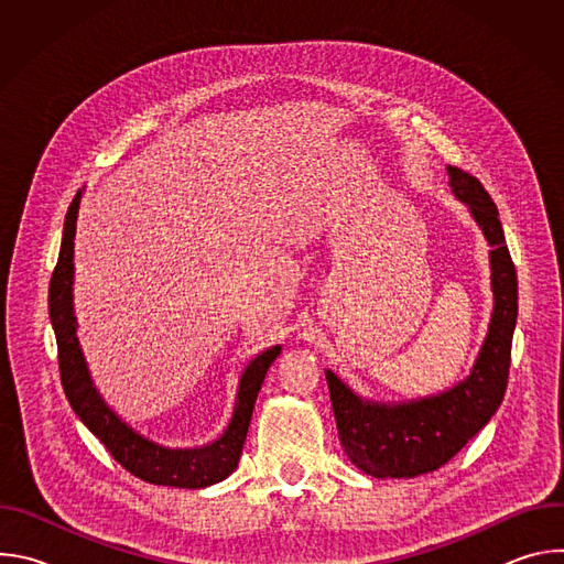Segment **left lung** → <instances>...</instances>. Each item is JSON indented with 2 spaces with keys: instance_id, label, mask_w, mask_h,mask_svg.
Returning a JSON list of instances; mask_svg holds the SVG:
<instances>
[{
  "instance_id": "8db88e82",
  "label": "left lung",
  "mask_w": 564,
  "mask_h": 564,
  "mask_svg": "<svg viewBox=\"0 0 564 564\" xmlns=\"http://www.w3.org/2000/svg\"><path fill=\"white\" fill-rule=\"evenodd\" d=\"M448 185L489 243L494 312L470 372L453 388L409 399L375 401L326 370L330 401L348 459L372 477H417L455 457L500 409L518 321V276L505 243L498 207L470 174L446 167Z\"/></svg>"
}]
</instances>
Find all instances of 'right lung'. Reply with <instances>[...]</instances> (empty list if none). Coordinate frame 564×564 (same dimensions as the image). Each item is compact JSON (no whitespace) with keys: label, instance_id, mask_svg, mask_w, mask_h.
<instances>
[{"label":"right lung","instance_id":"obj_1","mask_svg":"<svg viewBox=\"0 0 564 564\" xmlns=\"http://www.w3.org/2000/svg\"><path fill=\"white\" fill-rule=\"evenodd\" d=\"M83 194L85 189H79L68 205L62 231V248L48 285V314L57 341L59 375L68 404L75 415L85 422V426L109 448L113 459L131 475L160 487H212L231 475L238 466L259 390L270 366L281 355V344L259 352L248 361L246 370L240 372L229 424L214 442L192 448H172L133 431L102 399L77 339V316L73 307V240Z\"/></svg>","mask_w":564,"mask_h":564}]
</instances>
